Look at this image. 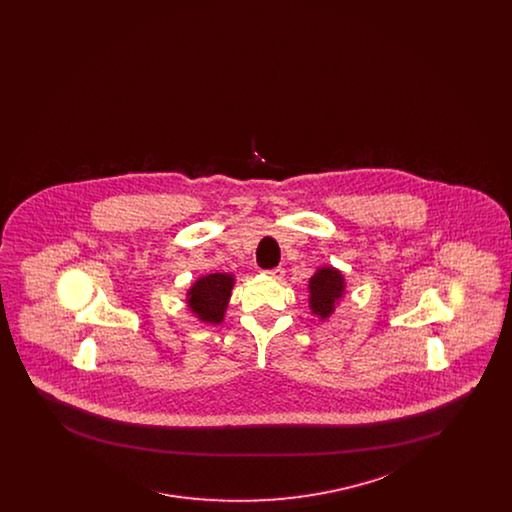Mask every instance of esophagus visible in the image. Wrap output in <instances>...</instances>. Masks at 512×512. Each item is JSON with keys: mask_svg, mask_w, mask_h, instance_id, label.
<instances>
[{"mask_svg": "<svg viewBox=\"0 0 512 512\" xmlns=\"http://www.w3.org/2000/svg\"><path fill=\"white\" fill-rule=\"evenodd\" d=\"M284 268L282 267H276L272 268V270H268L267 274L270 276V278H274V280H282L284 278Z\"/></svg>", "mask_w": 512, "mask_h": 512, "instance_id": "obj_1", "label": "esophagus"}]
</instances>
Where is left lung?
I'll list each match as a JSON object with an SVG mask.
<instances>
[{"mask_svg":"<svg viewBox=\"0 0 512 512\" xmlns=\"http://www.w3.org/2000/svg\"><path fill=\"white\" fill-rule=\"evenodd\" d=\"M307 290H309L311 315H315L320 322H326L343 301L347 293V282L340 268L322 265L309 278Z\"/></svg>","mask_w":512,"mask_h":512,"instance_id":"left-lung-1","label":"left lung"}]
</instances>
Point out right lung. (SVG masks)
Instances as JSON below:
<instances>
[{"label": "right lung", "mask_w": 512, "mask_h": 512, "mask_svg": "<svg viewBox=\"0 0 512 512\" xmlns=\"http://www.w3.org/2000/svg\"><path fill=\"white\" fill-rule=\"evenodd\" d=\"M236 284L232 272H211L199 276L186 292V307L203 324H220Z\"/></svg>", "instance_id": "add662e5"}]
</instances>
